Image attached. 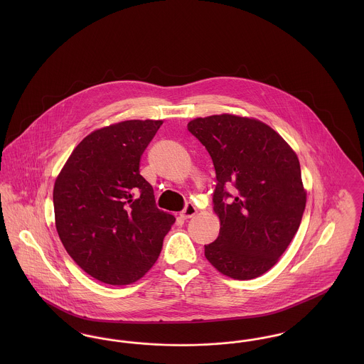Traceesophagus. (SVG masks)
<instances>
[{
  "label": "esophagus",
  "instance_id": "1",
  "mask_svg": "<svg viewBox=\"0 0 364 364\" xmlns=\"http://www.w3.org/2000/svg\"><path fill=\"white\" fill-rule=\"evenodd\" d=\"M196 213H198V208H195L192 203H188L186 208L181 211L180 215H181L183 220H188V218H192Z\"/></svg>",
  "mask_w": 364,
  "mask_h": 364
}]
</instances>
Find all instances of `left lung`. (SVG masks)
Returning <instances> with one entry per match:
<instances>
[{"instance_id":"8db88e82","label":"left lung","mask_w":364,"mask_h":364,"mask_svg":"<svg viewBox=\"0 0 364 364\" xmlns=\"http://www.w3.org/2000/svg\"><path fill=\"white\" fill-rule=\"evenodd\" d=\"M213 159L220 235L206 259L224 276L252 279L270 270L300 226L307 202L299 158L267 124L214 114L188 122Z\"/></svg>"}]
</instances>
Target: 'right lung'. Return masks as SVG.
Masks as SVG:
<instances>
[{
	"mask_svg": "<svg viewBox=\"0 0 364 364\" xmlns=\"http://www.w3.org/2000/svg\"><path fill=\"white\" fill-rule=\"evenodd\" d=\"M162 122L127 120L92 131L55 178L60 240L87 274L105 284L143 277L173 225V215L156 208L153 187L139 173L141 154Z\"/></svg>",
	"mask_w": 364,
	"mask_h": 364,
	"instance_id": "add662e5",
	"label": "right lung"
}]
</instances>
